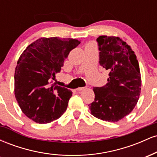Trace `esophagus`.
Returning a JSON list of instances; mask_svg holds the SVG:
<instances>
[{"label": "esophagus", "mask_w": 157, "mask_h": 157, "mask_svg": "<svg viewBox=\"0 0 157 157\" xmlns=\"http://www.w3.org/2000/svg\"><path fill=\"white\" fill-rule=\"evenodd\" d=\"M84 89H85V87H79V88H77L76 90L77 91H82V90H83Z\"/></svg>", "instance_id": "34e87169"}]
</instances>
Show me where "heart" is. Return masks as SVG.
<instances>
[{
	"label": "heart",
	"mask_w": 157,
	"mask_h": 157,
	"mask_svg": "<svg viewBox=\"0 0 157 157\" xmlns=\"http://www.w3.org/2000/svg\"><path fill=\"white\" fill-rule=\"evenodd\" d=\"M90 45H91V44H90Z\"/></svg>",
	"instance_id": "heart-1"
}]
</instances>
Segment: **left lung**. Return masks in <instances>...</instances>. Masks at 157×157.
<instances>
[{
	"label": "left lung",
	"mask_w": 157,
	"mask_h": 157,
	"mask_svg": "<svg viewBox=\"0 0 157 157\" xmlns=\"http://www.w3.org/2000/svg\"><path fill=\"white\" fill-rule=\"evenodd\" d=\"M100 64L109 71L103 87L94 88V101L89 105L95 117L111 122L128 115L141 92V74L132 48L119 37L101 35L97 39Z\"/></svg>",
	"instance_id": "1"
}]
</instances>
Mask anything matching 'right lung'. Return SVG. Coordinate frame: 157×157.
Returning <instances> with one entry per match:
<instances>
[{"mask_svg": "<svg viewBox=\"0 0 157 157\" xmlns=\"http://www.w3.org/2000/svg\"><path fill=\"white\" fill-rule=\"evenodd\" d=\"M80 41L77 39L41 37L27 46L15 71V95L25 115L39 124L60 118L72 92L56 86V74Z\"/></svg>", "mask_w": 157, "mask_h": 157, "instance_id": "right-lung-1", "label": "right lung"}]
</instances>
